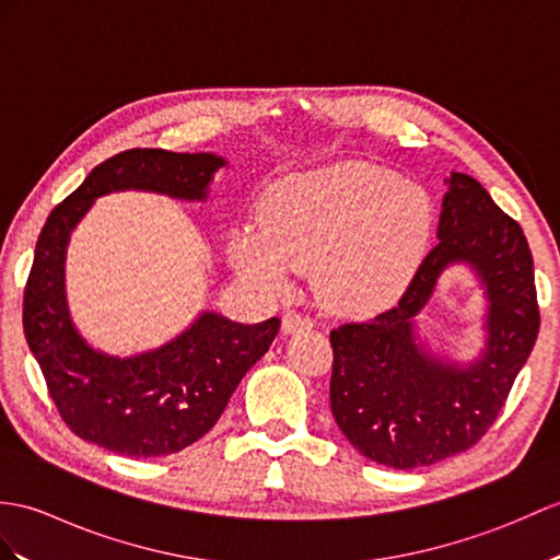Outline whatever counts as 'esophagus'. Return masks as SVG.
I'll return each instance as SVG.
<instances>
[{
  "instance_id": "1",
  "label": "esophagus",
  "mask_w": 560,
  "mask_h": 560,
  "mask_svg": "<svg viewBox=\"0 0 560 560\" xmlns=\"http://www.w3.org/2000/svg\"><path fill=\"white\" fill-rule=\"evenodd\" d=\"M281 327L285 334H295V331H303L312 327V319L301 315V312H285L283 319H281Z\"/></svg>"
}]
</instances>
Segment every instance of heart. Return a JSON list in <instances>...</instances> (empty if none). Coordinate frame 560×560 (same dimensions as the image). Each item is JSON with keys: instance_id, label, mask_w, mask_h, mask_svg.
Listing matches in <instances>:
<instances>
[{"instance_id": "obj_1", "label": "heart", "mask_w": 560, "mask_h": 560, "mask_svg": "<svg viewBox=\"0 0 560 560\" xmlns=\"http://www.w3.org/2000/svg\"><path fill=\"white\" fill-rule=\"evenodd\" d=\"M429 238L424 192L374 164H336L285 178L259 202V226L233 231L229 253L269 293L312 265L324 303L370 312L402 291Z\"/></svg>"}]
</instances>
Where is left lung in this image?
<instances>
[{
    "instance_id": "left-lung-1",
    "label": "left lung",
    "mask_w": 560,
    "mask_h": 560,
    "mask_svg": "<svg viewBox=\"0 0 560 560\" xmlns=\"http://www.w3.org/2000/svg\"><path fill=\"white\" fill-rule=\"evenodd\" d=\"M446 184L439 243L400 301L329 334L334 420L362 456L396 470L472 448L499 418L539 334L535 262L523 229L472 176L453 172ZM458 261L471 265L490 303L488 343L470 366L429 357L413 334V315L443 269Z\"/></svg>"
}]
</instances>
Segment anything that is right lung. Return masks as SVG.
<instances>
[{
	"label": "right lung",
	"mask_w": 560,
	"mask_h": 560,
	"mask_svg": "<svg viewBox=\"0 0 560 560\" xmlns=\"http://www.w3.org/2000/svg\"><path fill=\"white\" fill-rule=\"evenodd\" d=\"M224 164L210 152L126 150L95 166L45 221L23 293V331L61 420L90 444L133 458L184 451L217 424L245 372L279 334V317L238 324L202 312L162 348L114 358L90 348L69 317L63 259L71 231L95 198L152 190L205 200Z\"/></svg>",
	"instance_id": "obj_1"
}]
</instances>
